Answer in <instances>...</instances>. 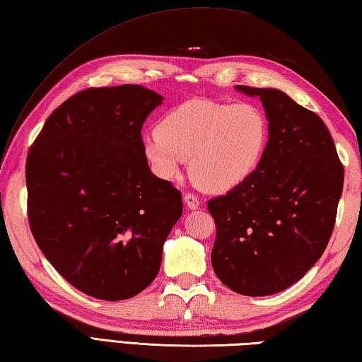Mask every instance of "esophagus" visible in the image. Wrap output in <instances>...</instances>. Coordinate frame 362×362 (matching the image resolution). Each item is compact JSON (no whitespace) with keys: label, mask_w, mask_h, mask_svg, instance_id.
Listing matches in <instances>:
<instances>
[{"label":"esophagus","mask_w":362,"mask_h":362,"mask_svg":"<svg viewBox=\"0 0 362 362\" xmlns=\"http://www.w3.org/2000/svg\"><path fill=\"white\" fill-rule=\"evenodd\" d=\"M183 201H185V205L189 210H196V209H199V205H201L199 199L191 193H185V196H183Z\"/></svg>","instance_id":"34e87169"}]
</instances>
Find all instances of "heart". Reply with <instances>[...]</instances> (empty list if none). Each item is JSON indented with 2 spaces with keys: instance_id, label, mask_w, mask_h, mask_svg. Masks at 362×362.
<instances>
[{
  "instance_id": "heart-1",
  "label": "heart",
  "mask_w": 362,
  "mask_h": 362,
  "mask_svg": "<svg viewBox=\"0 0 362 362\" xmlns=\"http://www.w3.org/2000/svg\"><path fill=\"white\" fill-rule=\"evenodd\" d=\"M267 140V119L253 104L191 99L160 119L144 152L160 175L174 177L189 160L199 188L226 193L253 174Z\"/></svg>"
}]
</instances>
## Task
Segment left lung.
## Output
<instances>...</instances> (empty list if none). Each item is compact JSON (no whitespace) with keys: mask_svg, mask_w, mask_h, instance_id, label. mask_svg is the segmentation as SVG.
Listing matches in <instances>:
<instances>
[{"mask_svg":"<svg viewBox=\"0 0 362 362\" xmlns=\"http://www.w3.org/2000/svg\"><path fill=\"white\" fill-rule=\"evenodd\" d=\"M238 90L261 99L269 141L249 179L206 204L216 224L211 264L238 294L271 296L302 279L327 249L344 166L319 115L276 88Z\"/></svg>","mask_w":362,"mask_h":362,"instance_id":"obj_1","label":"left lung"}]
</instances>
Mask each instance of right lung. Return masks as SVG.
Returning a JSON list of instances; mask_svg holds the SVG:
<instances>
[{"instance_id":"obj_1","label":"right lung","mask_w":362,"mask_h":362,"mask_svg":"<svg viewBox=\"0 0 362 362\" xmlns=\"http://www.w3.org/2000/svg\"><path fill=\"white\" fill-rule=\"evenodd\" d=\"M161 101L134 83L82 90L49 115L28 152L30 232L87 296L117 302L148 288L182 214V193L151 173L141 138Z\"/></svg>"}]
</instances>
